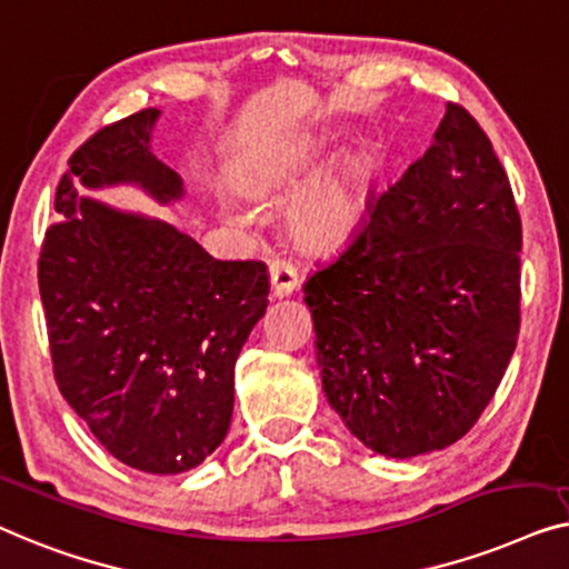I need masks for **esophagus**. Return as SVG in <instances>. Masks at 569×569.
Returning <instances> with one entry per match:
<instances>
[{
	"label": "esophagus",
	"mask_w": 569,
	"mask_h": 569,
	"mask_svg": "<svg viewBox=\"0 0 569 569\" xmlns=\"http://www.w3.org/2000/svg\"><path fill=\"white\" fill-rule=\"evenodd\" d=\"M268 273H270V296H273V299H283V296L293 293L296 286H299V273H296L293 266H288L286 260L270 262Z\"/></svg>",
	"instance_id": "esophagus-1"
}]
</instances>
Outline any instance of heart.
Returning <instances> with one entry per match:
<instances>
[{
    "instance_id": "heart-1",
    "label": "heart",
    "mask_w": 569,
    "mask_h": 569,
    "mask_svg": "<svg viewBox=\"0 0 569 569\" xmlns=\"http://www.w3.org/2000/svg\"><path fill=\"white\" fill-rule=\"evenodd\" d=\"M356 221L358 193L356 178L350 172H335L311 182L288 206V223L293 234L315 247L342 242L353 231Z\"/></svg>"
}]
</instances>
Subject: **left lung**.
<instances>
[{"mask_svg": "<svg viewBox=\"0 0 569 569\" xmlns=\"http://www.w3.org/2000/svg\"><path fill=\"white\" fill-rule=\"evenodd\" d=\"M521 216L490 139L448 106L433 141L303 283L327 402L389 459L459 441L521 330Z\"/></svg>", "mask_w": 569, "mask_h": 569, "instance_id": "left-lung-1", "label": "left lung"}]
</instances>
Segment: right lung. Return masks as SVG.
I'll use <instances>...</instances> for the list:
<instances>
[{
    "mask_svg": "<svg viewBox=\"0 0 569 569\" xmlns=\"http://www.w3.org/2000/svg\"><path fill=\"white\" fill-rule=\"evenodd\" d=\"M157 118L139 110L71 154L38 286L71 410L118 461L180 475L227 438L234 363L270 283L258 260H216L172 223L77 193L139 186L159 203L180 201L182 178L149 149Z\"/></svg>",
    "mask_w": 569,
    "mask_h": 569,
    "instance_id": "1",
    "label": "right lung"
}]
</instances>
